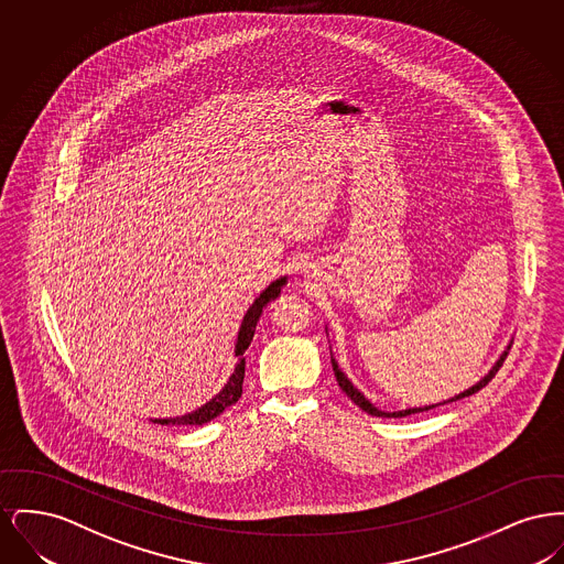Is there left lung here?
Returning <instances> with one entry per match:
<instances>
[{
	"label": "left lung",
	"instance_id": "obj_1",
	"mask_svg": "<svg viewBox=\"0 0 564 564\" xmlns=\"http://www.w3.org/2000/svg\"><path fill=\"white\" fill-rule=\"evenodd\" d=\"M510 350V347H508ZM508 350H503L501 352V357L495 361V366L488 370V375L480 378V382H476L474 387H469L467 391H463V393H458L455 398H451L448 402L435 403V405H444V403L456 402V400H463V398H469V395H474V393H478L482 387L488 384V380H492V376L497 375V370L501 368V364L506 361V357H508ZM332 368H334V375H336V380H338V384H340V389L347 393L350 398V402L357 403L364 412H368V414H372V416H384V419H402V416H408V414H416V412H425V410H431V408H435V405H423V408H405V410H398V412H384V410H378L375 403L368 402L366 400V395L361 393V391H357L355 387H352V382H350L349 378L345 376V372L338 368V364H336V359L332 357Z\"/></svg>",
	"mask_w": 564,
	"mask_h": 564
}]
</instances>
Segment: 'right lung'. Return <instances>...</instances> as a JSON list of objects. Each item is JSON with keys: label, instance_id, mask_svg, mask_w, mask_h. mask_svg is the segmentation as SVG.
<instances>
[{"label": "right lung", "instance_id": "1", "mask_svg": "<svg viewBox=\"0 0 564 564\" xmlns=\"http://www.w3.org/2000/svg\"><path fill=\"white\" fill-rule=\"evenodd\" d=\"M288 283V276H281L276 281H272L269 288L253 300V304L249 306V311L242 317L241 329L237 336V345H235V357H239V364L235 366V372L228 378V382L224 384V389L215 395L214 400L200 405L198 410L184 414V416H175V419H154L152 423H161V425H205L209 421H214L215 416H219L228 405L239 402L242 393V378H245V357L242 352L249 349L253 334H256V325L260 322L264 308L269 306V302L276 300L283 285Z\"/></svg>", "mask_w": 564, "mask_h": 564}]
</instances>
